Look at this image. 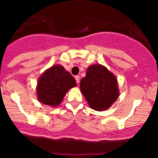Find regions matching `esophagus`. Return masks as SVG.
I'll return each mask as SVG.
<instances>
[{"instance_id":"esophagus-1","label":"esophagus","mask_w":158,"mask_h":158,"mask_svg":"<svg viewBox=\"0 0 158 158\" xmlns=\"http://www.w3.org/2000/svg\"><path fill=\"white\" fill-rule=\"evenodd\" d=\"M75 79H76L77 83L79 84V82H80V76H78V75L75 76Z\"/></svg>"}]
</instances>
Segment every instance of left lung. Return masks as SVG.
<instances>
[{
  "label": "left lung",
  "mask_w": 158,
  "mask_h": 158,
  "mask_svg": "<svg viewBox=\"0 0 158 158\" xmlns=\"http://www.w3.org/2000/svg\"><path fill=\"white\" fill-rule=\"evenodd\" d=\"M81 91L89 105L96 111L107 109L118 97L117 79L105 66H89L80 83Z\"/></svg>",
  "instance_id": "left-lung-1"
}]
</instances>
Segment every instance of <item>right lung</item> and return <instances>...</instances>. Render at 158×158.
<instances>
[{
	"instance_id": "right-lung-1",
	"label": "right lung",
	"mask_w": 158,
	"mask_h": 158,
	"mask_svg": "<svg viewBox=\"0 0 158 158\" xmlns=\"http://www.w3.org/2000/svg\"><path fill=\"white\" fill-rule=\"evenodd\" d=\"M77 85L74 77L60 65L43 73L37 85L38 100L46 105L56 107L71 88Z\"/></svg>"
}]
</instances>
